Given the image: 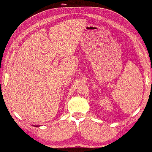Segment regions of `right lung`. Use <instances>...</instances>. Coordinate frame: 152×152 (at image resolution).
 I'll return each mask as SVG.
<instances>
[{
	"label": "right lung",
	"mask_w": 152,
	"mask_h": 152,
	"mask_svg": "<svg viewBox=\"0 0 152 152\" xmlns=\"http://www.w3.org/2000/svg\"><path fill=\"white\" fill-rule=\"evenodd\" d=\"M35 127H39V126H35Z\"/></svg>",
	"instance_id": "add662e5"
}]
</instances>
